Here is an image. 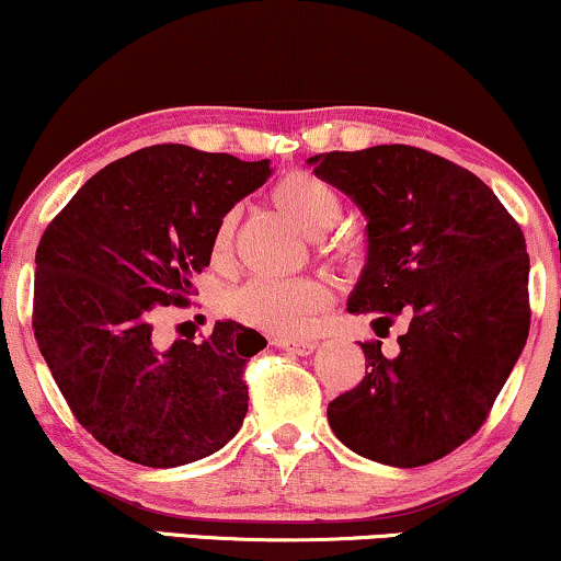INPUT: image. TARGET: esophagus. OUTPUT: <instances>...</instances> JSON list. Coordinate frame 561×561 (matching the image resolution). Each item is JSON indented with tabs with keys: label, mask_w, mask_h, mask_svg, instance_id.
Listing matches in <instances>:
<instances>
[{
	"label": "esophagus",
	"mask_w": 561,
	"mask_h": 561,
	"mask_svg": "<svg viewBox=\"0 0 561 561\" xmlns=\"http://www.w3.org/2000/svg\"><path fill=\"white\" fill-rule=\"evenodd\" d=\"M273 343L283 351H291V354H296V356H309V354H314V348H317L314 341H291V337H275Z\"/></svg>",
	"instance_id": "obj_1"
}]
</instances>
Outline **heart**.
Wrapping results in <instances>:
<instances>
[{
  "instance_id": "b5f03b06",
  "label": "heart",
  "mask_w": 561,
  "mask_h": 561,
  "mask_svg": "<svg viewBox=\"0 0 561 561\" xmlns=\"http://www.w3.org/2000/svg\"><path fill=\"white\" fill-rule=\"evenodd\" d=\"M273 203L299 231L320 237L341 218V197L312 174H288L273 190ZM237 216L226 213L213 237V252L224 257L231 247ZM333 301L330 286L320 278H252L226 296V312L275 335H301L312 328L317 312Z\"/></svg>"
}]
</instances>
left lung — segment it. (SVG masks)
<instances>
[{"label": "left lung", "instance_id": "left-lung-1", "mask_svg": "<svg viewBox=\"0 0 561 561\" xmlns=\"http://www.w3.org/2000/svg\"><path fill=\"white\" fill-rule=\"evenodd\" d=\"M366 218V265L351 314L382 337L405 314L398 354L362 343L366 375L328 405L362 458L416 468L471 439L520 358L530 328L525 237L479 176L411 145L307 161Z\"/></svg>", "mask_w": 561, "mask_h": 561}]
</instances>
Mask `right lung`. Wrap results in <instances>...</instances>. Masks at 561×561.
<instances>
[{
    "label": "right lung",
    "instance_id": "right-lung-1",
    "mask_svg": "<svg viewBox=\"0 0 561 561\" xmlns=\"http://www.w3.org/2000/svg\"><path fill=\"white\" fill-rule=\"evenodd\" d=\"M270 174V161L153 145L90 176L41 237L38 351L75 419L119 458L176 468L244 424V366L265 337L226 320L203 343L165 348L153 322L186 304L220 218Z\"/></svg>",
    "mask_w": 561,
    "mask_h": 561
}]
</instances>
